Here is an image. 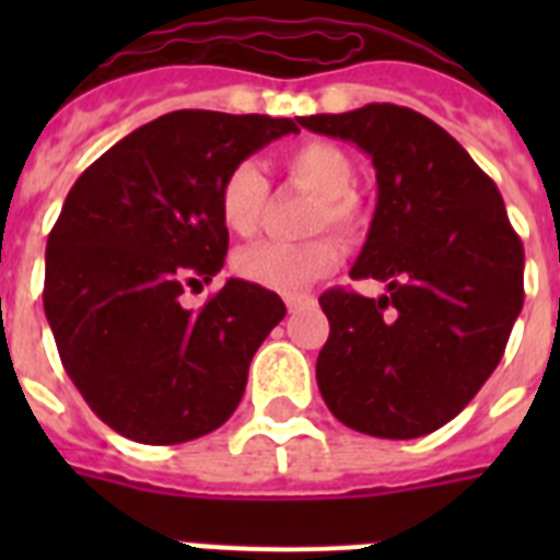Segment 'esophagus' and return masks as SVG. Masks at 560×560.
<instances>
[{
	"label": "esophagus",
	"mask_w": 560,
	"mask_h": 560,
	"mask_svg": "<svg viewBox=\"0 0 560 560\" xmlns=\"http://www.w3.org/2000/svg\"><path fill=\"white\" fill-rule=\"evenodd\" d=\"M314 302V296H307V293H296V296H288L284 299V305H288V311H296V307H305Z\"/></svg>",
	"instance_id": "obj_1"
}]
</instances>
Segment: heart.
Listing matches in <instances>:
<instances>
[{"label": "heart", "instance_id": "b5f03b06", "mask_svg": "<svg viewBox=\"0 0 560 560\" xmlns=\"http://www.w3.org/2000/svg\"><path fill=\"white\" fill-rule=\"evenodd\" d=\"M284 168L290 179L319 197L314 214V229L331 226L340 235H354L360 223V211L354 206V186L358 168L342 148L331 142L293 144L284 153ZM267 177L255 162H237L220 183V218L229 232L253 235L261 223L267 206ZM340 261V249L334 237H311V241H258L244 246L235 255V272L241 279L253 281L258 288L272 293H299L311 281L331 272Z\"/></svg>", "mask_w": 560, "mask_h": 560}]
</instances>
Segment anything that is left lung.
Here are the masks:
<instances>
[{"mask_svg": "<svg viewBox=\"0 0 560 560\" xmlns=\"http://www.w3.org/2000/svg\"><path fill=\"white\" fill-rule=\"evenodd\" d=\"M369 153L377 206L351 279L381 299L319 296L331 334L316 383L342 424L418 439L456 418L491 377L523 307V244L468 151L416 109L366 104L299 121Z\"/></svg>", "mask_w": 560, "mask_h": 560, "instance_id": "obj_1", "label": "left lung"}]
</instances>
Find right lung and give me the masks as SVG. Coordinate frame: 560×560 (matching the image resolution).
Here are the masks:
<instances>
[{"label":"right lung","instance_id":"1","mask_svg":"<svg viewBox=\"0 0 560 560\" xmlns=\"http://www.w3.org/2000/svg\"><path fill=\"white\" fill-rule=\"evenodd\" d=\"M296 121L177 109L83 171L46 246L43 307L66 374L125 439L179 444L237 409L249 360L288 307L226 279L188 311L183 293L226 261L220 183Z\"/></svg>","mask_w":560,"mask_h":560}]
</instances>
